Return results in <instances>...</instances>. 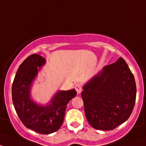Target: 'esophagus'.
I'll list each match as a JSON object with an SVG mask.
<instances>
[{"mask_svg":"<svg viewBox=\"0 0 146 146\" xmlns=\"http://www.w3.org/2000/svg\"><path fill=\"white\" fill-rule=\"evenodd\" d=\"M74 88H75V90H76V91L77 92L78 94H80V93L82 92V86L80 85V84H76V85H75V86H74Z\"/></svg>","mask_w":146,"mask_h":146,"instance_id":"obj_1","label":"esophagus"}]
</instances>
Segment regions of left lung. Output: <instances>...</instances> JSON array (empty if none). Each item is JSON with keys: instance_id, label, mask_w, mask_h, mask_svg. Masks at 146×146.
<instances>
[{"instance_id": "8db88e82", "label": "left lung", "mask_w": 146, "mask_h": 146, "mask_svg": "<svg viewBox=\"0 0 146 146\" xmlns=\"http://www.w3.org/2000/svg\"><path fill=\"white\" fill-rule=\"evenodd\" d=\"M84 112L91 127L112 130L128 119L136 96L134 76L122 58L106 65L83 86Z\"/></svg>"}]
</instances>
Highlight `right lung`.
Wrapping results in <instances>:
<instances>
[{
    "instance_id": "1",
    "label": "right lung",
    "mask_w": 146,
    "mask_h": 146,
    "mask_svg": "<svg viewBox=\"0 0 146 146\" xmlns=\"http://www.w3.org/2000/svg\"><path fill=\"white\" fill-rule=\"evenodd\" d=\"M46 59L32 54L19 65L12 86V97L18 117L27 128L41 134L57 131L62 124L67 103L76 95L74 89L59 91L47 106L31 99V86Z\"/></svg>"
}]
</instances>
